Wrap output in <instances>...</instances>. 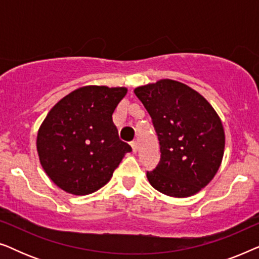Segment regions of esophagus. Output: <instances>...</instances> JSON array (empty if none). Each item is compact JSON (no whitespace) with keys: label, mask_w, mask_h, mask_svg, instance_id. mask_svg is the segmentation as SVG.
Listing matches in <instances>:
<instances>
[{"label":"esophagus","mask_w":259,"mask_h":259,"mask_svg":"<svg viewBox=\"0 0 259 259\" xmlns=\"http://www.w3.org/2000/svg\"><path fill=\"white\" fill-rule=\"evenodd\" d=\"M131 146H132L133 153H137V151H138V143H137V141H133V143L131 144Z\"/></svg>","instance_id":"esophagus-1"}]
</instances>
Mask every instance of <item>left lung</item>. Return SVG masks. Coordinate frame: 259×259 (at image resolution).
Segmentation results:
<instances>
[{"label":"left lung","mask_w":259,"mask_h":259,"mask_svg":"<svg viewBox=\"0 0 259 259\" xmlns=\"http://www.w3.org/2000/svg\"><path fill=\"white\" fill-rule=\"evenodd\" d=\"M134 93L150 113L160 161L147 179L159 192L186 198L214 178L225 150L222 120L203 95L171 79L139 86Z\"/></svg>","instance_id":"obj_1"}]
</instances>
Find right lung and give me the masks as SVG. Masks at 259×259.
<instances>
[{
	"mask_svg": "<svg viewBox=\"0 0 259 259\" xmlns=\"http://www.w3.org/2000/svg\"><path fill=\"white\" fill-rule=\"evenodd\" d=\"M126 87L83 86L53 106L36 137L40 164L56 186L86 196L111 180L127 152L112 114Z\"/></svg>",
	"mask_w": 259,
	"mask_h": 259,
	"instance_id": "right-lung-1",
	"label": "right lung"
}]
</instances>
